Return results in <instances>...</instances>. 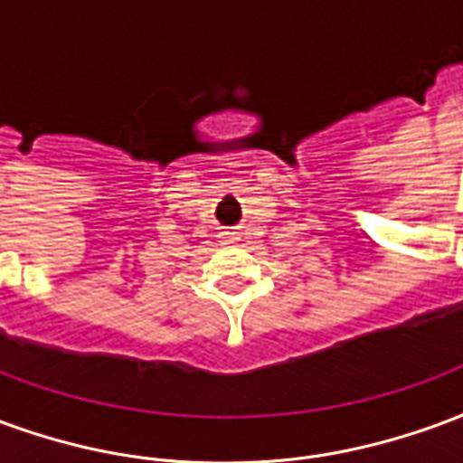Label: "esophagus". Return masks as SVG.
Returning a JSON list of instances; mask_svg holds the SVG:
<instances>
[{"instance_id":"1","label":"esophagus","mask_w":463,"mask_h":463,"mask_svg":"<svg viewBox=\"0 0 463 463\" xmlns=\"http://www.w3.org/2000/svg\"><path fill=\"white\" fill-rule=\"evenodd\" d=\"M238 241H241V235H238V232H232V231L222 232V242H225V245H235Z\"/></svg>"}]
</instances>
